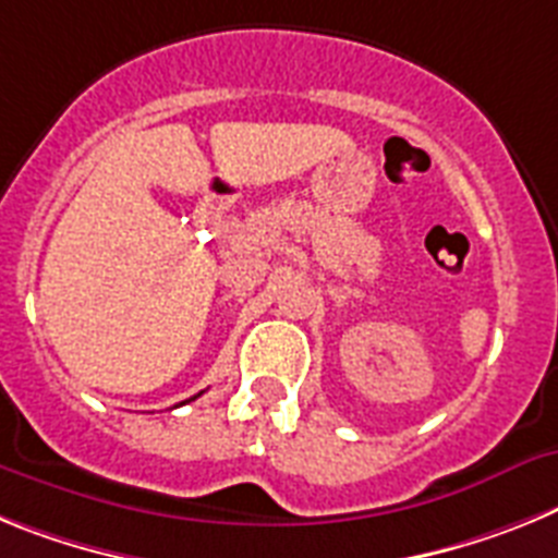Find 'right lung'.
Instances as JSON below:
<instances>
[{
    "label": "right lung",
    "mask_w": 558,
    "mask_h": 558,
    "mask_svg": "<svg viewBox=\"0 0 558 558\" xmlns=\"http://www.w3.org/2000/svg\"><path fill=\"white\" fill-rule=\"evenodd\" d=\"M198 396H202V393H198ZM193 399H196V396H193ZM193 399H187V401H193ZM182 404H185V401H182Z\"/></svg>",
    "instance_id": "right-lung-1"
}]
</instances>
